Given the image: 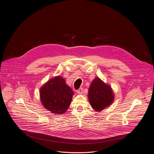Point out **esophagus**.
Here are the masks:
<instances>
[{"mask_svg":"<svg viewBox=\"0 0 154 154\" xmlns=\"http://www.w3.org/2000/svg\"><path fill=\"white\" fill-rule=\"evenodd\" d=\"M83 88H79V90H77V93L78 94H82V93H83Z\"/></svg>","mask_w":154,"mask_h":154,"instance_id":"34e87169","label":"esophagus"}]
</instances>
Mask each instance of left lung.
<instances>
[{"label":"left lung","mask_w":154,"mask_h":154,"mask_svg":"<svg viewBox=\"0 0 154 154\" xmlns=\"http://www.w3.org/2000/svg\"><path fill=\"white\" fill-rule=\"evenodd\" d=\"M88 98L92 108L100 112L113 103L114 95L108 84L96 77L89 87Z\"/></svg>","instance_id":"8db88e82"}]
</instances>
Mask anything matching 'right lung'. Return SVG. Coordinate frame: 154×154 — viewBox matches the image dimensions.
Returning a JSON list of instances; mask_svg holds the SVG:
<instances>
[{
  "label": "right lung",
  "mask_w": 154,
  "mask_h": 154,
  "mask_svg": "<svg viewBox=\"0 0 154 154\" xmlns=\"http://www.w3.org/2000/svg\"><path fill=\"white\" fill-rule=\"evenodd\" d=\"M74 94L72 89L61 76L50 79L40 90L42 104L53 114L65 113L71 104Z\"/></svg>",
  "instance_id": "1"
}]
</instances>
